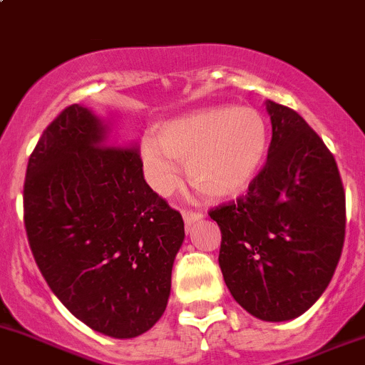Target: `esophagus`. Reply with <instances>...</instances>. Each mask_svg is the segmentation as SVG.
<instances>
[{"label": "esophagus", "instance_id": "34e87169", "mask_svg": "<svg viewBox=\"0 0 365 365\" xmlns=\"http://www.w3.org/2000/svg\"><path fill=\"white\" fill-rule=\"evenodd\" d=\"M182 217H184V223H186V227H191V225L197 223L198 220H202V217H204V214L197 212V210H191V209H182Z\"/></svg>", "mask_w": 365, "mask_h": 365}]
</instances>
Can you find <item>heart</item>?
<instances>
[{
  "instance_id": "obj_1",
  "label": "heart",
  "mask_w": 365,
  "mask_h": 365,
  "mask_svg": "<svg viewBox=\"0 0 365 365\" xmlns=\"http://www.w3.org/2000/svg\"><path fill=\"white\" fill-rule=\"evenodd\" d=\"M269 130L253 107H209L175 118L158 128L156 142L144 140L142 167L161 197L178 187L179 168L197 190L210 197L242 193L264 161Z\"/></svg>"
}]
</instances>
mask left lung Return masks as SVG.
<instances>
[{"mask_svg": "<svg viewBox=\"0 0 365 365\" xmlns=\"http://www.w3.org/2000/svg\"><path fill=\"white\" fill-rule=\"evenodd\" d=\"M267 163L237 202L209 216L232 297L264 322L294 320L329 287L341 258L346 202L332 153L295 110L265 101Z\"/></svg>", "mask_w": 365, "mask_h": 365, "instance_id": "obj_1", "label": "left lung"}]
</instances>
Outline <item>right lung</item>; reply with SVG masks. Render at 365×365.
Wrapping results in <instances>:
<instances>
[{
    "mask_svg": "<svg viewBox=\"0 0 365 365\" xmlns=\"http://www.w3.org/2000/svg\"><path fill=\"white\" fill-rule=\"evenodd\" d=\"M24 225L40 272L96 332L130 339L160 320L184 240L181 212L151 190L135 145L70 105L29 156Z\"/></svg>",
    "mask_w": 365,
    "mask_h": 365,
    "instance_id": "obj_1",
    "label": "right lung"
}]
</instances>
